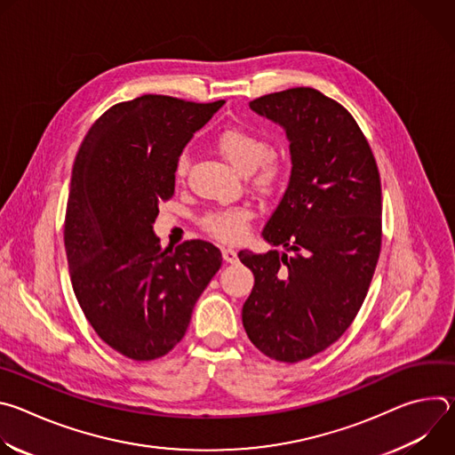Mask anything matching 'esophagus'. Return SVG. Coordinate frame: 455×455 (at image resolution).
Listing matches in <instances>:
<instances>
[{
  "label": "esophagus",
  "mask_w": 455,
  "mask_h": 455,
  "mask_svg": "<svg viewBox=\"0 0 455 455\" xmlns=\"http://www.w3.org/2000/svg\"><path fill=\"white\" fill-rule=\"evenodd\" d=\"M221 251H223L225 263H230V265L237 263V251H235V250H232V248H223Z\"/></svg>",
  "instance_id": "esophagus-1"
}]
</instances>
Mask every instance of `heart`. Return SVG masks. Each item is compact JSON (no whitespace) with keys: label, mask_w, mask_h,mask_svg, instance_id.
<instances>
[{"label":"heart","mask_w":455,"mask_h":455,"mask_svg":"<svg viewBox=\"0 0 455 455\" xmlns=\"http://www.w3.org/2000/svg\"><path fill=\"white\" fill-rule=\"evenodd\" d=\"M216 146L223 158L239 172H251L255 187L272 194L279 190L286 178V165L275 155H270V144L248 129L228 127L216 139ZM188 169L187 153L180 155L176 162V178H183ZM251 211L248 207H228L212 211L204 216L202 227L221 241H239L244 237Z\"/></svg>","instance_id":"obj_1"}]
</instances>
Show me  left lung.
<instances>
[{
	"mask_svg": "<svg viewBox=\"0 0 455 455\" xmlns=\"http://www.w3.org/2000/svg\"><path fill=\"white\" fill-rule=\"evenodd\" d=\"M250 109L284 129L291 174L263 228L284 251L237 253L255 279L243 326L259 351L295 363L337 342L367 295L381 246L379 174L356 120L318 90L270 93Z\"/></svg>",
	"mask_w": 455,
	"mask_h": 455,
	"instance_id": "1",
	"label": "left lung"
}]
</instances>
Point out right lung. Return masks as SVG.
I'll list each match as a JSON object with an SVG mask.
<instances>
[{"label": "right lung", "instance_id": "add662e5", "mask_svg": "<svg viewBox=\"0 0 455 455\" xmlns=\"http://www.w3.org/2000/svg\"><path fill=\"white\" fill-rule=\"evenodd\" d=\"M223 104L167 95L115 104L76 156L64 220L72 286L95 333L132 360L160 358L183 339L221 268L212 243L160 248L153 223L174 194L181 151Z\"/></svg>", "mask_w": 455, "mask_h": 455}]
</instances>
